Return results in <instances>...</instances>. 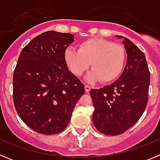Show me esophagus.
Segmentation results:
<instances>
[{
	"instance_id": "1",
	"label": "esophagus",
	"mask_w": 160,
	"mask_h": 160,
	"mask_svg": "<svg viewBox=\"0 0 160 160\" xmlns=\"http://www.w3.org/2000/svg\"><path fill=\"white\" fill-rule=\"evenodd\" d=\"M90 89H91V87H90V86H88V85H85V91L87 93H89L90 92Z\"/></svg>"
}]
</instances>
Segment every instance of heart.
<instances>
[{
  "mask_svg": "<svg viewBox=\"0 0 160 160\" xmlns=\"http://www.w3.org/2000/svg\"><path fill=\"white\" fill-rule=\"evenodd\" d=\"M66 63L76 76H82L91 66L87 79L90 82L101 80L107 83L116 80L123 71L127 53L118 43L102 38H90L78 45V50L69 47L64 53Z\"/></svg>",
  "mask_w": 160,
  "mask_h": 160,
  "instance_id": "1",
  "label": "heart"
}]
</instances>
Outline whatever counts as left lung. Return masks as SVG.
Wrapping results in <instances>:
<instances>
[{
	"label": "left lung",
	"instance_id": "8db88e82",
	"mask_svg": "<svg viewBox=\"0 0 160 160\" xmlns=\"http://www.w3.org/2000/svg\"><path fill=\"white\" fill-rule=\"evenodd\" d=\"M122 43L128 60L122 74L112 84L90 90L94 107L93 123L107 135H120L133 127L148 102L150 71L145 55L128 38Z\"/></svg>",
	"mask_w": 160,
	"mask_h": 160
}]
</instances>
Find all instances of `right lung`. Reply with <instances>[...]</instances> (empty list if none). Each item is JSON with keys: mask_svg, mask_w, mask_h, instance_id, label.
<instances>
[{"mask_svg": "<svg viewBox=\"0 0 160 160\" xmlns=\"http://www.w3.org/2000/svg\"><path fill=\"white\" fill-rule=\"evenodd\" d=\"M73 42L71 33L47 31L22 49L12 78V98L19 117L42 135L64 131L79 98L82 82L68 70L64 58Z\"/></svg>", "mask_w": 160, "mask_h": 160, "instance_id": "1", "label": "right lung"}]
</instances>
